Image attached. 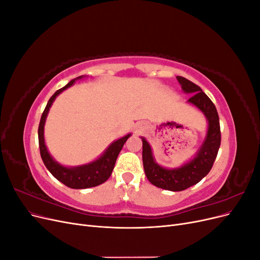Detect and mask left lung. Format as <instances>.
I'll use <instances>...</instances> for the list:
<instances>
[{
	"mask_svg": "<svg viewBox=\"0 0 260 260\" xmlns=\"http://www.w3.org/2000/svg\"><path fill=\"white\" fill-rule=\"evenodd\" d=\"M177 79L183 92L192 94V96L187 100L188 103L198 107L205 115L208 121L205 140L198 153L193 159L181 167L168 169L159 166L155 161L151 145L144 138H141L143 142L142 159L146 178L155 186L174 192L183 191L199 183L204 177L208 175L217 157L220 142H221L219 116L214 103L199 85L181 76H178Z\"/></svg>",
	"mask_w": 260,
	"mask_h": 260,
	"instance_id": "8db88e82",
	"label": "left lung"
}]
</instances>
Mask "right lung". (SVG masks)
<instances>
[{"label": "right lung", "instance_id": "obj_1", "mask_svg": "<svg viewBox=\"0 0 260 260\" xmlns=\"http://www.w3.org/2000/svg\"><path fill=\"white\" fill-rule=\"evenodd\" d=\"M82 77L83 76H80L76 78V79H73L65 86H62L61 89L57 90L53 94L51 99L49 100L48 104H46L38 129L39 147H40L41 158L45 165V167L48 168L51 174L58 181H60L61 183H64L66 186L72 188H88L104 183L105 181L111 177L113 169L115 167L117 157L119 155L125 141H127L131 136V133H129V135L116 140L115 142H113L107 147L103 155L100 156L98 159L89 164L81 165V166L65 167L61 166L59 162H57L53 158L51 154L49 153L48 148H46L44 142V124L46 120V116H48L50 107L52 106L54 100L56 99L58 94L69 88V86H72L77 79H81Z\"/></svg>", "mask_w": 260, "mask_h": 260}]
</instances>
